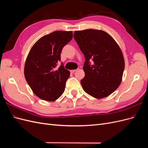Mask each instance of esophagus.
Masks as SVG:
<instances>
[{"label":"esophagus","mask_w":148,"mask_h":148,"mask_svg":"<svg viewBox=\"0 0 148 148\" xmlns=\"http://www.w3.org/2000/svg\"><path fill=\"white\" fill-rule=\"evenodd\" d=\"M77 70V69H75V70H71L70 71H71V73H75L76 71Z\"/></svg>","instance_id":"obj_1"}]
</instances>
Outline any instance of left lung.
I'll list each match as a JSON object with an SVG mask.
<instances>
[{
    "mask_svg": "<svg viewBox=\"0 0 148 148\" xmlns=\"http://www.w3.org/2000/svg\"><path fill=\"white\" fill-rule=\"evenodd\" d=\"M74 38L85 57V76L81 80L83 90L97 99L109 96L120 84L125 69L117 43L102 30L76 31Z\"/></svg>",
    "mask_w": 148,
    "mask_h": 148,
    "instance_id": "left-lung-1",
    "label": "left lung"
}]
</instances>
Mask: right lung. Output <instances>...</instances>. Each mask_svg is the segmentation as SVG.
I'll return each mask as SVG.
<instances>
[{
  "instance_id": "right-lung-1",
  "label": "right lung",
  "mask_w": 148,
  "mask_h": 148,
  "mask_svg": "<svg viewBox=\"0 0 148 148\" xmlns=\"http://www.w3.org/2000/svg\"><path fill=\"white\" fill-rule=\"evenodd\" d=\"M72 37V31H53L40 38L31 47L24 74L29 86L40 99L53 101L64 92L70 71L62 63L57 69L56 66L62 49Z\"/></svg>"
}]
</instances>
